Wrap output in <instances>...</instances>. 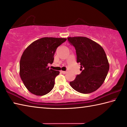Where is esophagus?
I'll return each mask as SVG.
<instances>
[{
  "mask_svg": "<svg viewBox=\"0 0 127 127\" xmlns=\"http://www.w3.org/2000/svg\"><path fill=\"white\" fill-rule=\"evenodd\" d=\"M61 73H62V74H66V73H67V72L66 71H61Z\"/></svg>",
  "mask_w": 127,
  "mask_h": 127,
  "instance_id": "esophagus-1",
  "label": "esophagus"
}]
</instances>
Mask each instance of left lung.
<instances>
[{
    "label": "left lung",
    "instance_id": "left-lung-1",
    "mask_svg": "<svg viewBox=\"0 0 127 127\" xmlns=\"http://www.w3.org/2000/svg\"><path fill=\"white\" fill-rule=\"evenodd\" d=\"M75 47L77 63H80V74L70 82L72 88L82 94H90L102 85L109 70V63L103 48L85 37H68Z\"/></svg>",
    "mask_w": 127,
    "mask_h": 127
}]
</instances>
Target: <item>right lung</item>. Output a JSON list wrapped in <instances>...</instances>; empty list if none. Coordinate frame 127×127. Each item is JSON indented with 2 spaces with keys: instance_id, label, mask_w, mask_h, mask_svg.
Here are the masks:
<instances>
[{
  "instance_id": "add662e5",
  "label": "right lung",
  "mask_w": 127,
  "mask_h": 127,
  "mask_svg": "<svg viewBox=\"0 0 127 127\" xmlns=\"http://www.w3.org/2000/svg\"><path fill=\"white\" fill-rule=\"evenodd\" d=\"M66 38L43 37L32 42L25 49L20 61V76L31 93L43 96L49 93L54 85L59 71L49 69L59 46Z\"/></svg>"
}]
</instances>
